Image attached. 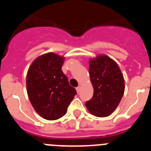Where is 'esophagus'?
I'll use <instances>...</instances> for the list:
<instances>
[{
  "label": "esophagus",
  "mask_w": 151,
  "mask_h": 151,
  "mask_svg": "<svg viewBox=\"0 0 151 151\" xmlns=\"http://www.w3.org/2000/svg\"><path fill=\"white\" fill-rule=\"evenodd\" d=\"M80 90H81V88H80V86H78V87L76 88V91H77V93H79Z\"/></svg>",
  "instance_id": "1"
}]
</instances>
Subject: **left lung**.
<instances>
[{
	"label": "left lung",
	"instance_id": "8db88e82",
	"mask_svg": "<svg viewBox=\"0 0 151 151\" xmlns=\"http://www.w3.org/2000/svg\"><path fill=\"white\" fill-rule=\"evenodd\" d=\"M89 75L94 94L85 106L95 116H109L116 109L125 91L120 68L110 57L100 54L89 60Z\"/></svg>",
	"mask_w": 151,
	"mask_h": 151
}]
</instances>
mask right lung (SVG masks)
I'll list each match as a JSON object with an SVG mask.
<instances>
[{"instance_id": "right-lung-1", "label": "right lung", "mask_w": 151, "mask_h": 151, "mask_svg": "<svg viewBox=\"0 0 151 151\" xmlns=\"http://www.w3.org/2000/svg\"><path fill=\"white\" fill-rule=\"evenodd\" d=\"M64 60L63 56L49 52L37 57L28 69L29 99L35 110L47 120L63 116L76 94L61 69Z\"/></svg>"}]
</instances>
